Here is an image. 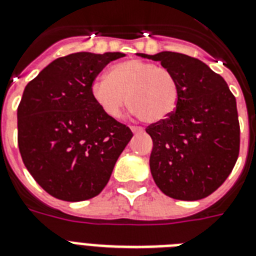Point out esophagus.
Listing matches in <instances>:
<instances>
[{"label":"esophagus","mask_w":256,"mask_h":256,"mask_svg":"<svg viewBox=\"0 0 256 256\" xmlns=\"http://www.w3.org/2000/svg\"><path fill=\"white\" fill-rule=\"evenodd\" d=\"M132 130L134 134H140V132H144V130H143V128H140V126H132Z\"/></svg>","instance_id":"1"}]
</instances>
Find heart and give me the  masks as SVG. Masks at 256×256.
I'll list each match as a JSON object with an SVG mask.
<instances>
[{
    "label": "heart",
    "mask_w": 256,
    "mask_h": 256,
    "mask_svg": "<svg viewBox=\"0 0 256 256\" xmlns=\"http://www.w3.org/2000/svg\"><path fill=\"white\" fill-rule=\"evenodd\" d=\"M91 94L109 117H120L128 100L132 113L147 124L168 118L177 108L180 98L174 75L142 60L112 66L108 76L102 75L92 82Z\"/></svg>",
    "instance_id": "obj_1"
}]
</instances>
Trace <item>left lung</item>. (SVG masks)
Here are the masks:
<instances>
[{
  "mask_svg": "<svg viewBox=\"0 0 256 256\" xmlns=\"http://www.w3.org/2000/svg\"><path fill=\"white\" fill-rule=\"evenodd\" d=\"M139 56L160 61L180 90L176 110L146 128L154 142L150 168L154 184L173 199H203L224 184L238 158L236 98L224 78L200 60L174 52Z\"/></svg>",
  "mask_w": 256,
  "mask_h": 256,
  "instance_id": "left-lung-1",
  "label": "left lung"
}]
</instances>
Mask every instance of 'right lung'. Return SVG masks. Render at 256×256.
Masks as SVG:
<instances>
[{"mask_svg": "<svg viewBox=\"0 0 256 256\" xmlns=\"http://www.w3.org/2000/svg\"><path fill=\"white\" fill-rule=\"evenodd\" d=\"M124 53L79 52L49 64L26 86L18 106V146L27 170L52 196L87 200L106 186L132 138L94 100L92 82Z\"/></svg>", "mask_w": 256, "mask_h": 256, "instance_id": "right-lung-1", "label": "right lung"}]
</instances>
